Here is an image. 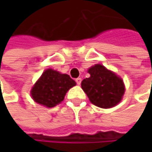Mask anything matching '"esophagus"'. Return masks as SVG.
Returning a JSON list of instances; mask_svg holds the SVG:
<instances>
[{
  "label": "esophagus",
  "mask_w": 152,
  "mask_h": 152,
  "mask_svg": "<svg viewBox=\"0 0 152 152\" xmlns=\"http://www.w3.org/2000/svg\"><path fill=\"white\" fill-rule=\"evenodd\" d=\"M76 83H77L78 85H79V84H81V82H82V78H80V77L76 78Z\"/></svg>",
  "instance_id": "esophagus-1"
}]
</instances>
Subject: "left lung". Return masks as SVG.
I'll use <instances>...</instances> for the list:
<instances>
[{"mask_svg":"<svg viewBox=\"0 0 152 152\" xmlns=\"http://www.w3.org/2000/svg\"><path fill=\"white\" fill-rule=\"evenodd\" d=\"M88 72L91 76L83 79L81 86L90 101L101 108L116 106L125 91L122 80L100 64L91 67Z\"/></svg>","mask_w":152,"mask_h":152,"instance_id":"8db88e82","label":"left lung"}]
</instances>
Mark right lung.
<instances>
[{
	"label": "right lung",
	"mask_w": 152,
	"mask_h": 152,
	"mask_svg": "<svg viewBox=\"0 0 152 152\" xmlns=\"http://www.w3.org/2000/svg\"><path fill=\"white\" fill-rule=\"evenodd\" d=\"M75 85L76 82L69 75L49 69L35 83L31 94L35 102L53 107L64 99L67 91Z\"/></svg>",
	"instance_id": "obj_1"
}]
</instances>
